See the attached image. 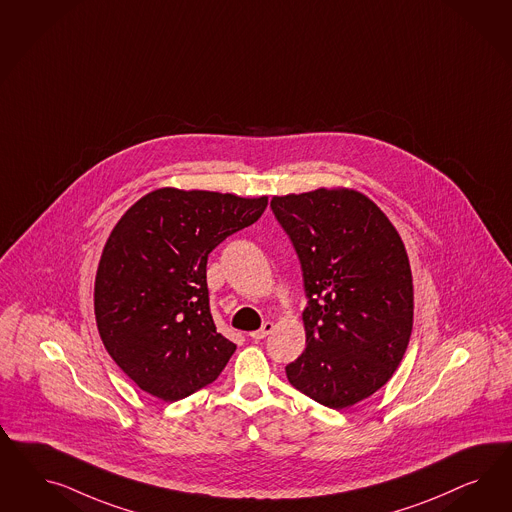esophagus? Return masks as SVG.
I'll return each instance as SVG.
<instances>
[{
  "label": "esophagus",
  "mask_w": 512,
  "mask_h": 512,
  "mask_svg": "<svg viewBox=\"0 0 512 512\" xmlns=\"http://www.w3.org/2000/svg\"><path fill=\"white\" fill-rule=\"evenodd\" d=\"M272 330H274V323H264V325L261 326L259 330H255V332H249V338L255 341L264 340V338H266V336H268Z\"/></svg>",
  "instance_id": "esophagus-1"
}]
</instances>
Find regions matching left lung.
I'll return each instance as SVG.
<instances>
[{
	"instance_id": "left-lung-1",
	"label": "left lung",
	"mask_w": 512,
	"mask_h": 512,
	"mask_svg": "<svg viewBox=\"0 0 512 512\" xmlns=\"http://www.w3.org/2000/svg\"><path fill=\"white\" fill-rule=\"evenodd\" d=\"M302 266L306 349L285 372L330 409L370 398L400 366L413 330V276L396 227L364 193L319 187L272 197Z\"/></svg>"
}]
</instances>
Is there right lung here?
<instances>
[{"mask_svg": "<svg viewBox=\"0 0 512 512\" xmlns=\"http://www.w3.org/2000/svg\"><path fill=\"white\" fill-rule=\"evenodd\" d=\"M268 197L161 187L135 202L101 253L93 310L105 349L144 392L176 402L216 381L236 345L216 330L206 263L263 216Z\"/></svg>", "mask_w": 512, "mask_h": 512, "instance_id": "1", "label": "right lung"}]
</instances>
